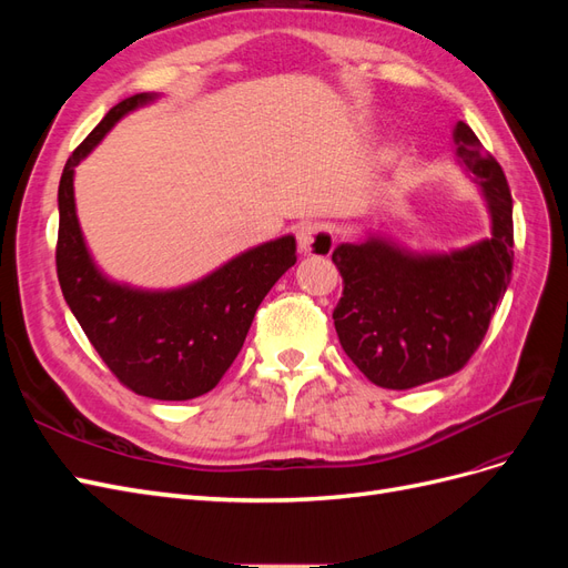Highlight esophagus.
Here are the masks:
<instances>
[{"label":"esophagus","mask_w":568,"mask_h":568,"mask_svg":"<svg viewBox=\"0 0 568 568\" xmlns=\"http://www.w3.org/2000/svg\"><path fill=\"white\" fill-rule=\"evenodd\" d=\"M298 248L307 255H329L334 251V234L322 222H303L296 232Z\"/></svg>","instance_id":"obj_1"}]
</instances>
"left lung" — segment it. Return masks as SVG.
<instances>
[{
  "label": "left lung",
  "mask_w": 568,
  "mask_h": 568,
  "mask_svg": "<svg viewBox=\"0 0 568 568\" xmlns=\"http://www.w3.org/2000/svg\"><path fill=\"white\" fill-rule=\"evenodd\" d=\"M455 142L484 186L490 239L445 255H412L382 239L341 244L332 253L343 277L334 307L341 348L382 388L405 390L459 372L511 280V192L503 168L462 120Z\"/></svg>",
  "instance_id": "1"
}]
</instances>
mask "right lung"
I'll return each mask as SVG.
<instances>
[{"mask_svg":"<svg viewBox=\"0 0 568 568\" xmlns=\"http://www.w3.org/2000/svg\"><path fill=\"white\" fill-rule=\"evenodd\" d=\"M151 99L142 92L118 101L65 161L57 274L68 307L120 384L153 400H192L215 388L234 363L257 305L296 263V239L251 248L178 291H136L101 277L78 225L73 168L120 118Z\"/></svg>","mask_w":568,"mask_h":568,"instance_id":"right-lung-1","label":"right lung"}]
</instances>
